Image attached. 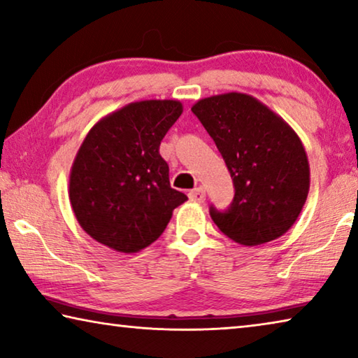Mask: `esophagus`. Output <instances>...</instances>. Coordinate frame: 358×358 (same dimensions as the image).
I'll use <instances>...</instances> for the list:
<instances>
[{"label":"esophagus","instance_id":"obj_1","mask_svg":"<svg viewBox=\"0 0 358 358\" xmlns=\"http://www.w3.org/2000/svg\"><path fill=\"white\" fill-rule=\"evenodd\" d=\"M189 199L192 202L203 203L205 202V189H203V187H196V189H192L189 192Z\"/></svg>","mask_w":358,"mask_h":358}]
</instances>
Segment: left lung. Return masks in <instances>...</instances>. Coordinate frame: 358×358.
Instances as JSON below:
<instances>
[{
	"mask_svg": "<svg viewBox=\"0 0 358 358\" xmlns=\"http://www.w3.org/2000/svg\"><path fill=\"white\" fill-rule=\"evenodd\" d=\"M213 138L235 186L227 211L210 207L224 235L245 246L280 238L310 191V162L296 132L245 93H224L191 107Z\"/></svg>",
	"mask_w": 358,
	"mask_h": 358,
	"instance_id": "1",
	"label": "left lung"
}]
</instances>
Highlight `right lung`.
Returning <instances> with one entry per match:
<instances>
[{"mask_svg":"<svg viewBox=\"0 0 358 358\" xmlns=\"http://www.w3.org/2000/svg\"><path fill=\"white\" fill-rule=\"evenodd\" d=\"M183 112L175 99L131 102L96 123L78 148L69 201L90 237L118 252H138L161 237L187 201L169 181L161 141Z\"/></svg>","mask_w":358,"mask_h":358,"instance_id":"1","label":"right lung"}]
</instances>
